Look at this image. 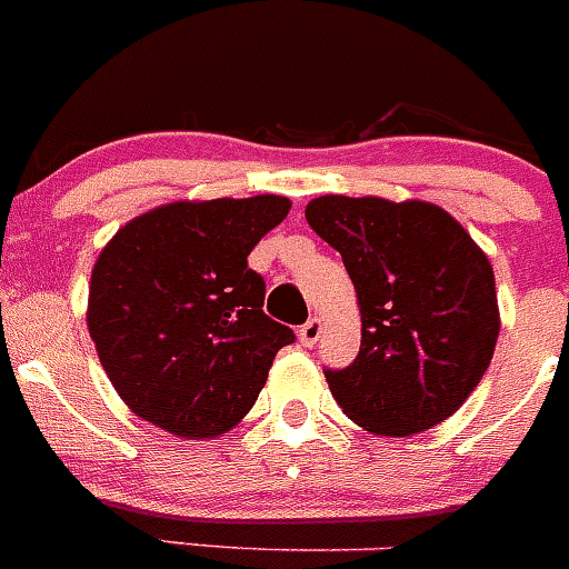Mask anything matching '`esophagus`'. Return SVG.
<instances>
[{
    "mask_svg": "<svg viewBox=\"0 0 569 569\" xmlns=\"http://www.w3.org/2000/svg\"><path fill=\"white\" fill-rule=\"evenodd\" d=\"M297 336H300L302 347H313L319 341V336H322V319L311 317L306 325H302L300 333H297Z\"/></svg>",
    "mask_w": 569,
    "mask_h": 569,
    "instance_id": "34e87169",
    "label": "esophagus"
}]
</instances>
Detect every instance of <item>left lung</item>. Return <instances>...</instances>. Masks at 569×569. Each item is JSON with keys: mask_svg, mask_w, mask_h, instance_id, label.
Returning <instances> with one entry per match:
<instances>
[{"mask_svg": "<svg viewBox=\"0 0 569 569\" xmlns=\"http://www.w3.org/2000/svg\"><path fill=\"white\" fill-rule=\"evenodd\" d=\"M341 252L361 308V350L325 369L341 411L378 437L445 422L472 395L500 333L487 252L445 208L422 200L325 194L306 206Z\"/></svg>", "mask_w": 569, "mask_h": 569, "instance_id": "obj_1", "label": "left lung"}]
</instances>
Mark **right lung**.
Segmentation results:
<instances>
[{
	"mask_svg": "<svg viewBox=\"0 0 569 569\" xmlns=\"http://www.w3.org/2000/svg\"><path fill=\"white\" fill-rule=\"evenodd\" d=\"M278 194L178 200L130 219L88 283V333L116 395L180 439H217L256 406L295 333L263 313L252 247L289 213Z\"/></svg>",
	"mask_w": 569,
	"mask_h": 569,
	"instance_id": "add662e5",
	"label": "right lung"
}]
</instances>
